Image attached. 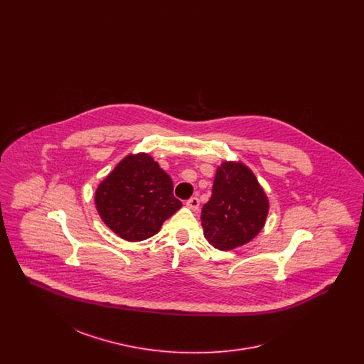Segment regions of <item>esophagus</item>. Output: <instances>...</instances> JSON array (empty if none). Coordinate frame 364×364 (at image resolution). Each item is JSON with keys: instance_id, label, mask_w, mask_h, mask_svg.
<instances>
[{"instance_id": "34e87169", "label": "esophagus", "mask_w": 364, "mask_h": 364, "mask_svg": "<svg viewBox=\"0 0 364 364\" xmlns=\"http://www.w3.org/2000/svg\"><path fill=\"white\" fill-rule=\"evenodd\" d=\"M186 206L191 208V210H193V211L198 210V208H199V199L195 198V196H192V198H190V199L186 202Z\"/></svg>"}]
</instances>
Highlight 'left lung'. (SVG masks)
<instances>
[{"instance_id":"1","label":"left lung","mask_w":364,"mask_h":364,"mask_svg":"<svg viewBox=\"0 0 364 364\" xmlns=\"http://www.w3.org/2000/svg\"><path fill=\"white\" fill-rule=\"evenodd\" d=\"M269 208V198L252 171L242 161H224L202 208L203 235L221 251L242 247L258 236Z\"/></svg>"}]
</instances>
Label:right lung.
<instances>
[{
	"mask_svg": "<svg viewBox=\"0 0 364 364\" xmlns=\"http://www.w3.org/2000/svg\"><path fill=\"white\" fill-rule=\"evenodd\" d=\"M94 200L105 225L127 242L154 236L183 206L171 176L147 153L124 156L100 183Z\"/></svg>",
	"mask_w": 364,
	"mask_h": 364,
	"instance_id": "1",
	"label": "right lung"
}]
</instances>
